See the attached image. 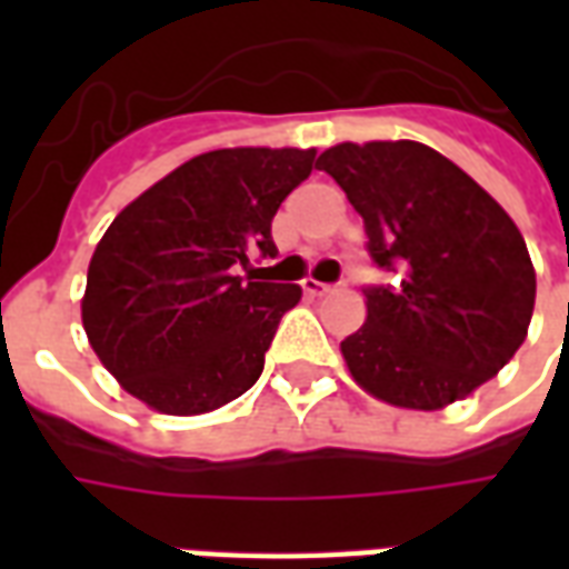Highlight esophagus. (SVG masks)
I'll return each mask as SVG.
<instances>
[{"label":"esophagus","mask_w":569,"mask_h":569,"mask_svg":"<svg viewBox=\"0 0 569 569\" xmlns=\"http://www.w3.org/2000/svg\"><path fill=\"white\" fill-rule=\"evenodd\" d=\"M301 289H305L308 296H329V292H335V286L320 283V280H313V277H305V280H301Z\"/></svg>","instance_id":"34e87169"}]
</instances>
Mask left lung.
<instances>
[{
    "mask_svg": "<svg viewBox=\"0 0 569 569\" xmlns=\"http://www.w3.org/2000/svg\"><path fill=\"white\" fill-rule=\"evenodd\" d=\"M366 222L375 264L362 329L341 341L353 381L387 406L460 402L525 345L537 271L512 216L423 142H338L317 161Z\"/></svg>",
    "mask_w": 569,
    "mask_h": 569,
    "instance_id": "1",
    "label": "left lung"
}]
</instances>
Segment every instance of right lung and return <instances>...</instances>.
Instances as JSON below:
<instances>
[{
  "label": "right lung",
  "instance_id": "obj_1",
  "mask_svg": "<svg viewBox=\"0 0 569 569\" xmlns=\"http://www.w3.org/2000/svg\"><path fill=\"white\" fill-rule=\"evenodd\" d=\"M317 149L203 151L118 212L93 249L81 322L93 353L142 406L194 418L259 381L301 289L237 277L273 256L271 222Z\"/></svg>",
  "mask_w": 569,
  "mask_h": 569
}]
</instances>
